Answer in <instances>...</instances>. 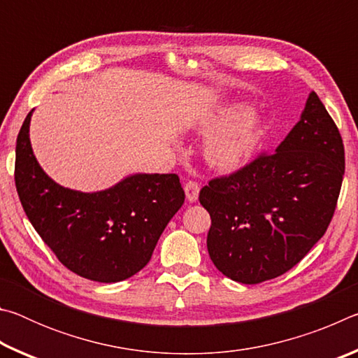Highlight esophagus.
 <instances>
[{
	"mask_svg": "<svg viewBox=\"0 0 358 358\" xmlns=\"http://www.w3.org/2000/svg\"><path fill=\"white\" fill-rule=\"evenodd\" d=\"M199 191H201V186H199L197 181L189 180L185 185V192H186V199L187 202H196L199 197Z\"/></svg>",
	"mask_w": 358,
	"mask_h": 358,
	"instance_id": "obj_1",
	"label": "esophagus"
}]
</instances>
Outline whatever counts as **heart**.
I'll list each match as a JSON object with an SVG mask.
<instances>
[{
  "label": "heart",
  "instance_id": "heart-1",
  "mask_svg": "<svg viewBox=\"0 0 358 358\" xmlns=\"http://www.w3.org/2000/svg\"><path fill=\"white\" fill-rule=\"evenodd\" d=\"M243 104L230 106L202 124L205 134H217L205 145L208 166L220 172H235L256 155L264 138V121Z\"/></svg>",
  "mask_w": 358,
  "mask_h": 358
}]
</instances>
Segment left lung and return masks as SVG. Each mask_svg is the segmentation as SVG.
<instances>
[{
	"label": "left lung",
	"instance_id": "left-lung-1",
	"mask_svg": "<svg viewBox=\"0 0 358 358\" xmlns=\"http://www.w3.org/2000/svg\"><path fill=\"white\" fill-rule=\"evenodd\" d=\"M343 175L341 134L313 92L276 151L201 189L199 201L211 217L207 248L216 268L243 284L286 273L322 238Z\"/></svg>",
	"mask_w": 358,
	"mask_h": 358
}]
</instances>
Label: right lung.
I'll return each instance as SVG.
<instances>
[{"label": "right lung", "instance_id": "right-lung-1", "mask_svg": "<svg viewBox=\"0 0 358 358\" xmlns=\"http://www.w3.org/2000/svg\"><path fill=\"white\" fill-rule=\"evenodd\" d=\"M23 121L15 147V187L29 222L59 262L98 282L128 280L150 262L162 230L181 208L175 173H136L106 191L80 192L42 171Z\"/></svg>", "mask_w": 358, "mask_h": 358}]
</instances>
